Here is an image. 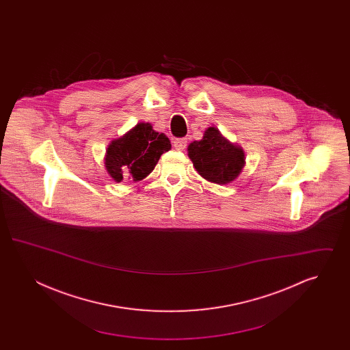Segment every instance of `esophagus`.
<instances>
[{"label": "esophagus", "instance_id": "34e87169", "mask_svg": "<svg viewBox=\"0 0 350 350\" xmlns=\"http://www.w3.org/2000/svg\"><path fill=\"white\" fill-rule=\"evenodd\" d=\"M186 143H187L186 139H174L173 140V147L177 150H183L186 148Z\"/></svg>", "mask_w": 350, "mask_h": 350}]
</instances>
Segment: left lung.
<instances>
[{
  "mask_svg": "<svg viewBox=\"0 0 350 350\" xmlns=\"http://www.w3.org/2000/svg\"><path fill=\"white\" fill-rule=\"evenodd\" d=\"M187 156L200 177L217 185L232 183L245 165L243 147L231 143L217 127L206 129L200 140L191 142Z\"/></svg>",
  "mask_w": 350,
  "mask_h": 350,
  "instance_id": "obj_1",
  "label": "left lung"
}]
</instances>
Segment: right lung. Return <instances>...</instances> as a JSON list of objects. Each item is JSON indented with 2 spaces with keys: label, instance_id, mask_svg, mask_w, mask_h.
Instances as JSON below:
<instances>
[{
  "label": "right lung",
  "instance_id": "add662e5",
  "mask_svg": "<svg viewBox=\"0 0 350 350\" xmlns=\"http://www.w3.org/2000/svg\"><path fill=\"white\" fill-rule=\"evenodd\" d=\"M170 148L172 144L165 133L154 131L148 122H140L110 142L105 154V167L116 183L126 178L139 183L150 174L161 154Z\"/></svg>",
  "mask_w": 350,
  "mask_h": 350
}]
</instances>
